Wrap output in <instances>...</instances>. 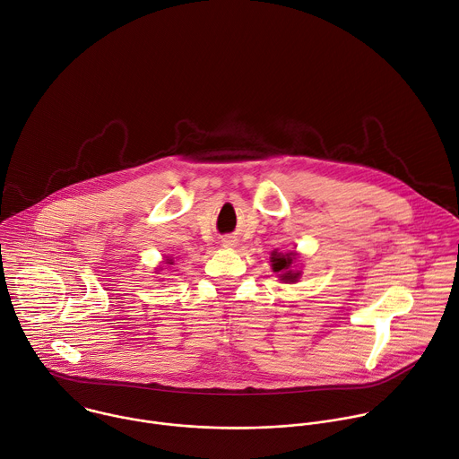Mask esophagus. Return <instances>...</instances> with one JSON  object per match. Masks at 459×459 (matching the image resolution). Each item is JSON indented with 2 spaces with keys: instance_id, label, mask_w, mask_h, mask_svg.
Instances as JSON below:
<instances>
[{
  "instance_id": "obj_1",
  "label": "esophagus",
  "mask_w": 459,
  "mask_h": 459,
  "mask_svg": "<svg viewBox=\"0 0 459 459\" xmlns=\"http://www.w3.org/2000/svg\"><path fill=\"white\" fill-rule=\"evenodd\" d=\"M222 246L231 249V247H235V246H237V240H235L233 237H226V238H222Z\"/></svg>"
}]
</instances>
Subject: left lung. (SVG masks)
Wrapping results in <instances>:
<instances>
[{
	"mask_svg": "<svg viewBox=\"0 0 459 459\" xmlns=\"http://www.w3.org/2000/svg\"><path fill=\"white\" fill-rule=\"evenodd\" d=\"M271 262H273V271L278 273V278L285 283H296L301 276L299 271H294V264H296V253L294 251H289V253H278V251H273V256H271Z\"/></svg>",
	"mask_w": 459,
	"mask_h": 459,
	"instance_id": "obj_1",
	"label": "left lung"
}]
</instances>
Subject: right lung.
Masks as SVG:
<instances>
[{
	"instance_id": "add662e5",
	"label": "right lung",
	"mask_w": 459,
	"mask_h": 459,
	"mask_svg": "<svg viewBox=\"0 0 459 459\" xmlns=\"http://www.w3.org/2000/svg\"><path fill=\"white\" fill-rule=\"evenodd\" d=\"M167 264H169V265H174V260H172V258H167Z\"/></svg>"
}]
</instances>
